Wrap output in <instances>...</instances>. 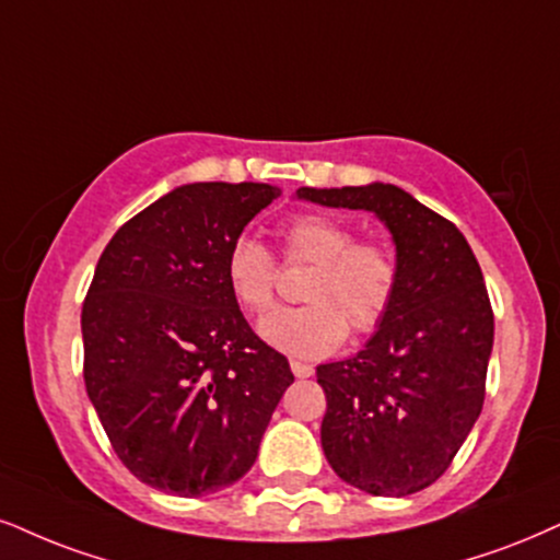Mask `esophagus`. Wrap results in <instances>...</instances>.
<instances>
[{
	"mask_svg": "<svg viewBox=\"0 0 560 560\" xmlns=\"http://www.w3.org/2000/svg\"><path fill=\"white\" fill-rule=\"evenodd\" d=\"M291 371L299 378H308V376H314V365H308V363H301V361H291Z\"/></svg>",
	"mask_w": 560,
	"mask_h": 560,
	"instance_id": "obj_1",
	"label": "esophagus"
}]
</instances>
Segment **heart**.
Masks as SVG:
<instances>
[{
	"mask_svg": "<svg viewBox=\"0 0 560 560\" xmlns=\"http://www.w3.org/2000/svg\"><path fill=\"white\" fill-rule=\"evenodd\" d=\"M282 261L312 267L301 285L299 308L272 314L261 337L299 358L335 353L348 337L382 327L399 293L402 267L395 246L378 238H355L342 220L299 215L280 231ZM225 282L246 314L267 316L278 301L280 269L267 246L241 236L228 246Z\"/></svg>",
	"mask_w": 560,
	"mask_h": 560,
	"instance_id": "heart-1",
	"label": "heart"
}]
</instances>
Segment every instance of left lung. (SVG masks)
<instances>
[{"instance_id":"obj_1","label":"left lung","mask_w":560,"mask_h":560,"mask_svg":"<svg viewBox=\"0 0 560 560\" xmlns=\"http://www.w3.org/2000/svg\"><path fill=\"white\" fill-rule=\"evenodd\" d=\"M301 199L371 210L397 244L399 293L361 353L324 363L322 448L345 482L410 495L457 457L486 399L493 308L459 228L392 184L299 189Z\"/></svg>"}]
</instances>
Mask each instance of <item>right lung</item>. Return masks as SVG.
Instances as JSON below:
<instances>
[{"instance_id": "1", "label": "right lung", "mask_w": 560, "mask_h": 560, "mask_svg": "<svg viewBox=\"0 0 560 560\" xmlns=\"http://www.w3.org/2000/svg\"><path fill=\"white\" fill-rule=\"evenodd\" d=\"M278 197L269 184H186L127 220L82 303V376L127 470L184 499L252 470L293 384L225 282L228 246Z\"/></svg>"}]
</instances>
